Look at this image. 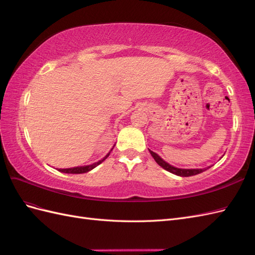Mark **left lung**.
Segmentation results:
<instances>
[{"instance_id": "obj_1", "label": "left lung", "mask_w": 255, "mask_h": 255, "mask_svg": "<svg viewBox=\"0 0 255 255\" xmlns=\"http://www.w3.org/2000/svg\"><path fill=\"white\" fill-rule=\"evenodd\" d=\"M149 151L151 153V155L153 156V158L155 159V161L160 167H163L165 170L171 172V173H173L175 175H179V176H192V175H196V174H199V173L205 171L206 169H208V168H211V167H207V168H204V169H181V168H175V167H173L171 165H169L168 163H166V161L163 158H160L156 153H154L151 150H149Z\"/></svg>"}]
</instances>
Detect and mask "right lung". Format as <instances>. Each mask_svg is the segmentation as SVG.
<instances>
[{
	"label": "right lung",
	"instance_id": "right-lung-1",
	"mask_svg": "<svg viewBox=\"0 0 255 255\" xmlns=\"http://www.w3.org/2000/svg\"><path fill=\"white\" fill-rule=\"evenodd\" d=\"M111 151H112V150H111ZM110 154H111V152H109V154H107V155H106L103 159L99 160V161H97V163L92 164V165L82 166V167H74V168H67V169H58V171H60V172H64V173H73V174H74V173L79 174V173H85V172H88V171L92 170V169H94V168H96L98 165L101 164L102 161H104L107 157L110 156Z\"/></svg>",
	"mask_w": 255,
	"mask_h": 255
}]
</instances>
